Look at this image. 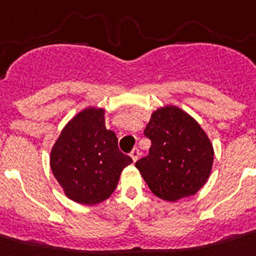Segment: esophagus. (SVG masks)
<instances>
[{"instance_id":"obj_1","label":"esophagus","mask_w":256,"mask_h":256,"mask_svg":"<svg viewBox=\"0 0 256 256\" xmlns=\"http://www.w3.org/2000/svg\"><path fill=\"white\" fill-rule=\"evenodd\" d=\"M130 156H131V158H132V161H136L138 158H139V156H140V152H139V150H138V148H134V150H132V152L130 153Z\"/></svg>"}]
</instances>
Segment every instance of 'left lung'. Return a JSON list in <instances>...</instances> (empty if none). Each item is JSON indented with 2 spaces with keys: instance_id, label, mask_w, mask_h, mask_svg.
Masks as SVG:
<instances>
[{
  "instance_id": "8db88e82",
  "label": "left lung",
  "mask_w": 256,
  "mask_h": 256,
  "mask_svg": "<svg viewBox=\"0 0 256 256\" xmlns=\"http://www.w3.org/2000/svg\"><path fill=\"white\" fill-rule=\"evenodd\" d=\"M144 135L152 146L135 166L150 190L171 202L198 192L214 161V150L201 126L178 106H165L153 113Z\"/></svg>"
}]
</instances>
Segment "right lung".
Wrapping results in <instances>:
<instances>
[{"label":"right lung","mask_w":256,"mask_h":256,"mask_svg":"<svg viewBox=\"0 0 256 256\" xmlns=\"http://www.w3.org/2000/svg\"><path fill=\"white\" fill-rule=\"evenodd\" d=\"M132 160L118 150V139L104 125V110L88 108L76 116L52 146L50 165L66 194L96 205L114 192L122 170Z\"/></svg>","instance_id":"right-lung-1"}]
</instances>
